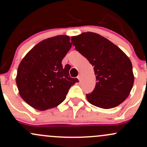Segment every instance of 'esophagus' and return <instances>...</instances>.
I'll list each match as a JSON object with an SVG mask.
<instances>
[{
	"mask_svg": "<svg viewBox=\"0 0 147 147\" xmlns=\"http://www.w3.org/2000/svg\"><path fill=\"white\" fill-rule=\"evenodd\" d=\"M81 77H82V76H81V75H79L78 77H77V78H78V79L79 81L81 80Z\"/></svg>",
	"mask_w": 147,
	"mask_h": 147,
	"instance_id": "esophagus-1",
	"label": "esophagus"
}]
</instances>
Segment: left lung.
<instances>
[{"instance_id":"1","label":"left lung","mask_w":147,"mask_h":147,"mask_svg":"<svg viewBox=\"0 0 147 147\" xmlns=\"http://www.w3.org/2000/svg\"><path fill=\"white\" fill-rule=\"evenodd\" d=\"M75 49L94 67L95 88L87 94L92 105L104 109H113L129 95L134 83L131 60L113 43L99 34L83 32L72 36Z\"/></svg>"}]
</instances>
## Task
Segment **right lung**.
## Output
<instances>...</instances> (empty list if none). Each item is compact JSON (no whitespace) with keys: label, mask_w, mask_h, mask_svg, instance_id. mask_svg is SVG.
<instances>
[{"label":"right lung","mask_w":147,"mask_h":147,"mask_svg":"<svg viewBox=\"0 0 147 147\" xmlns=\"http://www.w3.org/2000/svg\"><path fill=\"white\" fill-rule=\"evenodd\" d=\"M67 35L50 37L32 48L18 65L16 82L18 92L27 104L38 111L59 105L77 78L69 75L70 67L61 61L72 43Z\"/></svg>","instance_id":"add662e5"}]
</instances>
